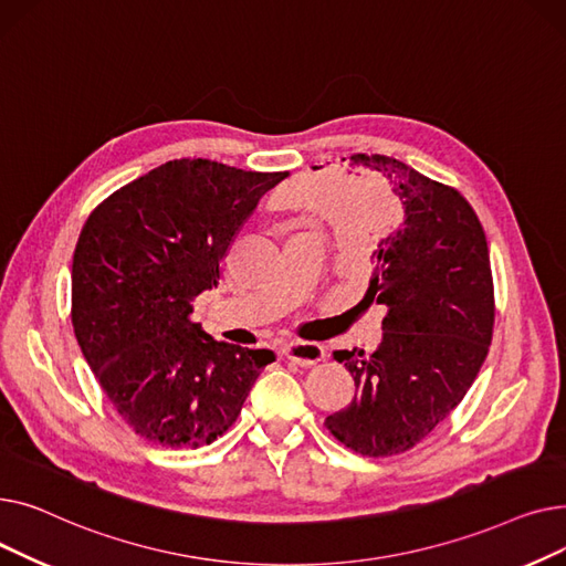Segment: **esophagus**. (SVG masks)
<instances>
[{"label": "esophagus", "mask_w": 566, "mask_h": 566, "mask_svg": "<svg viewBox=\"0 0 566 566\" xmlns=\"http://www.w3.org/2000/svg\"><path fill=\"white\" fill-rule=\"evenodd\" d=\"M284 358L301 365V367H312L321 360H325V348L314 342H291L284 346Z\"/></svg>", "instance_id": "1"}]
</instances>
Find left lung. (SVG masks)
I'll use <instances>...</instances> for the list:
<instances>
[{"instance_id": "obj_1", "label": "left lung", "mask_w": 566, "mask_h": 566, "mask_svg": "<svg viewBox=\"0 0 566 566\" xmlns=\"http://www.w3.org/2000/svg\"><path fill=\"white\" fill-rule=\"evenodd\" d=\"M350 160L360 181L333 169L325 176L353 192L355 229L374 243L365 298L388 314L374 353H333L358 392L325 418V429L355 454L395 457L448 418L486 360L495 323L491 259L484 227L459 190L388 156Z\"/></svg>"}]
</instances>
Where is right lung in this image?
I'll list each match as a JSON object with an SVG mask.
<instances>
[{
	"label": "right lung",
	"mask_w": 566,
	"mask_h": 566,
	"mask_svg": "<svg viewBox=\"0 0 566 566\" xmlns=\"http://www.w3.org/2000/svg\"><path fill=\"white\" fill-rule=\"evenodd\" d=\"M286 176L169 160L86 218L73 254V333L109 403L144 440L211 444L275 360L273 350L206 335L190 303L218 286L233 238Z\"/></svg>",
	"instance_id": "1"
}]
</instances>
